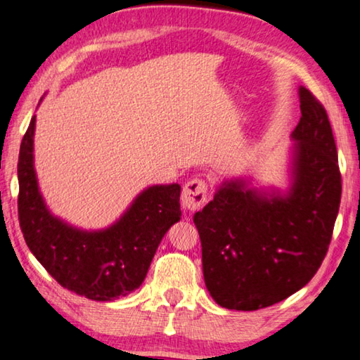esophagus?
Wrapping results in <instances>:
<instances>
[{
    "label": "esophagus",
    "instance_id": "obj_1",
    "mask_svg": "<svg viewBox=\"0 0 360 360\" xmlns=\"http://www.w3.org/2000/svg\"><path fill=\"white\" fill-rule=\"evenodd\" d=\"M207 198V184L202 179H193L186 181L181 191V206L186 211H198L205 205Z\"/></svg>",
    "mask_w": 360,
    "mask_h": 360
}]
</instances>
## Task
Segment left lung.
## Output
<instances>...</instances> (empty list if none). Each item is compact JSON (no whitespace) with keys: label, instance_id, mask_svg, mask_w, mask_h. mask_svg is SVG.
I'll return each mask as SVG.
<instances>
[{"label":"left lung","instance_id":"1","mask_svg":"<svg viewBox=\"0 0 360 360\" xmlns=\"http://www.w3.org/2000/svg\"><path fill=\"white\" fill-rule=\"evenodd\" d=\"M300 113L288 196L226 181L193 216L206 288L224 309L250 311L288 299L326 257L341 202L338 150L325 107L304 87Z\"/></svg>","mask_w":360,"mask_h":360}]
</instances>
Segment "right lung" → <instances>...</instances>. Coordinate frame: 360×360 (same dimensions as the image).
Wrapping results in <instances>:
<instances>
[{
  "label": "right lung",
  "mask_w": 360,
  "mask_h": 360,
  "mask_svg": "<svg viewBox=\"0 0 360 360\" xmlns=\"http://www.w3.org/2000/svg\"><path fill=\"white\" fill-rule=\"evenodd\" d=\"M35 117L19 150L18 214L24 240L56 283L77 295L110 302L136 290L155 250L179 222L180 185H155L139 195L112 227L82 232L53 217L41 200L32 162Z\"/></svg>",
  "instance_id": "obj_1"
}]
</instances>
